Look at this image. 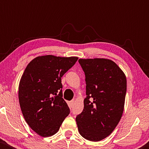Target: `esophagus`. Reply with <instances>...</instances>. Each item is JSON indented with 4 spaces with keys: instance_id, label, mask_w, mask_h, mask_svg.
<instances>
[{
    "instance_id": "esophagus-1",
    "label": "esophagus",
    "mask_w": 149,
    "mask_h": 149,
    "mask_svg": "<svg viewBox=\"0 0 149 149\" xmlns=\"http://www.w3.org/2000/svg\"><path fill=\"white\" fill-rule=\"evenodd\" d=\"M74 102H75V100H71V101L70 102V107H72L73 106H74Z\"/></svg>"
}]
</instances>
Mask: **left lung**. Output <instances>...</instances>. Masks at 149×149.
<instances>
[{"label": "left lung", "instance_id": "8db88e82", "mask_svg": "<svg viewBox=\"0 0 149 149\" xmlns=\"http://www.w3.org/2000/svg\"><path fill=\"white\" fill-rule=\"evenodd\" d=\"M85 75L84 109L77 116L79 134L97 142L109 136L121 119L125 104L127 80L121 68L104 58L79 59Z\"/></svg>", "mask_w": 149, "mask_h": 149}]
</instances>
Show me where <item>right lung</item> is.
Here are the masks:
<instances>
[{
	"mask_svg": "<svg viewBox=\"0 0 149 149\" xmlns=\"http://www.w3.org/2000/svg\"><path fill=\"white\" fill-rule=\"evenodd\" d=\"M77 60V57L38 56L22 74L18 93L20 108L28 125L42 137L56 134L70 113L62 97L61 78Z\"/></svg>",
	"mask_w": 149,
	"mask_h": 149,
	"instance_id": "obj_1",
	"label": "right lung"
}]
</instances>
